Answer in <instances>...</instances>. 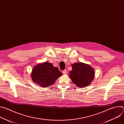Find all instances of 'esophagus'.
<instances>
[{
  "label": "esophagus",
  "mask_w": 124,
  "mask_h": 124,
  "mask_svg": "<svg viewBox=\"0 0 124 124\" xmlns=\"http://www.w3.org/2000/svg\"><path fill=\"white\" fill-rule=\"evenodd\" d=\"M67 70H63V71H62V73L63 74H67Z\"/></svg>",
  "instance_id": "34e87169"
}]
</instances>
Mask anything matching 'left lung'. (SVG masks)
<instances>
[{"mask_svg": "<svg viewBox=\"0 0 124 124\" xmlns=\"http://www.w3.org/2000/svg\"><path fill=\"white\" fill-rule=\"evenodd\" d=\"M72 67L69 77L78 87L82 88L89 86L94 80V70L89 64L82 62L75 63L72 65Z\"/></svg>", "mask_w": 124, "mask_h": 124, "instance_id": "8db88e82", "label": "left lung"}]
</instances>
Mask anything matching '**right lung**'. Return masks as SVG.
Masks as SVG:
<instances>
[{
	"mask_svg": "<svg viewBox=\"0 0 124 124\" xmlns=\"http://www.w3.org/2000/svg\"><path fill=\"white\" fill-rule=\"evenodd\" d=\"M62 75L57 67H54L50 63L45 62L35 65L30 76L34 83L43 87H47L54 84Z\"/></svg>",
	"mask_w": 124,
	"mask_h": 124,
	"instance_id": "right-lung-1",
	"label": "right lung"
}]
</instances>
